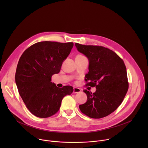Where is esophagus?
Wrapping results in <instances>:
<instances>
[{
    "mask_svg": "<svg viewBox=\"0 0 148 148\" xmlns=\"http://www.w3.org/2000/svg\"><path fill=\"white\" fill-rule=\"evenodd\" d=\"M81 92V89L79 88H74V90H73V93L74 94H76V93H78Z\"/></svg>",
    "mask_w": 148,
    "mask_h": 148,
    "instance_id": "obj_1",
    "label": "esophagus"
}]
</instances>
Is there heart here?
<instances>
[{
    "mask_svg": "<svg viewBox=\"0 0 148 148\" xmlns=\"http://www.w3.org/2000/svg\"><path fill=\"white\" fill-rule=\"evenodd\" d=\"M78 56H81V55H78Z\"/></svg>",
    "mask_w": 148,
    "mask_h": 148,
    "instance_id": "b5f03b06",
    "label": "heart"
}]
</instances>
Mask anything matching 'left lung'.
Wrapping results in <instances>:
<instances>
[{
	"mask_svg": "<svg viewBox=\"0 0 148 148\" xmlns=\"http://www.w3.org/2000/svg\"><path fill=\"white\" fill-rule=\"evenodd\" d=\"M75 46L89 60L86 86L96 88L94 93L84 90L87 101L79 105V110L91 118L107 116L117 109L128 90L125 63L116 53L103 46L79 43H75Z\"/></svg>",
	"mask_w": 148,
	"mask_h": 148,
	"instance_id": "1",
	"label": "left lung"
}]
</instances>
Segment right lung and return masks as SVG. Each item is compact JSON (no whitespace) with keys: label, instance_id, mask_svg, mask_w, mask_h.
Returning a JSON list of instances; mask_svg holds the SVG:
<instances>
[{"label":"right lung","instance_id":"right-lung-1","mask_svg":"<svg viewBox=\"0 0 148 148\" xmlns=\"http://www.w3.org/2000/svg\"><path fill=\"white\" fill-rule=\"evenodd\" d=\"M73 46L72 42L41 41L21 56L15 74L16 86L26 107L36 116L46 118L54 115L62 98L73 92L71 86L60 88L51 82L52 75L60 72Z\"/></svg>","mask_w":148,"mask_h":148}]
</instances>
